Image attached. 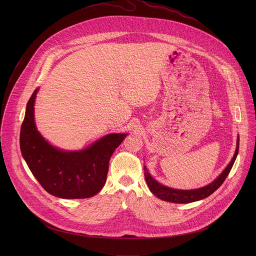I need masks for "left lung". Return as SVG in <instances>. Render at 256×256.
Listing matches in <instances>:
<instances>
[{
  "label": "left lung",
  "mask_w": 256,
  "mask_h": 256,
  "mask_svg": "<svg viewBox=\"0 0 256 256\" xmlns=\"http://www.w3.org/2000/svg\"><path fill=\"white\" fill-rule=\"evenodd\" d=\"M238 146H240V136L238 137L236 148L234 158H232V160L228 164V166L224 170V172L213 182L210 183L204 187L198 188V189L180 190V189H174V188L164 186V185L158 182L156 180H154L152 178V176L148 174V172L146 170V166H144V170H145L144 174H145V178H146L148 189L158 198L168 201V202H172V203H182L183 204V203H191V202L202 200V199L210 196L212 193H214L224 182V180L228 176V174L234 164V160H236L238 152Z\"/></svg>",
  "instance_id": "1"
}]
</instances>
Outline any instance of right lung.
Returning a JSON list of instances; mask_svg holds the SVG:
<instances>
[{
    "mask_svg": "<svg viewBox=\"0 0 256 256\" xmlns=\"http://www.w3.org/2000/svg\"><path fill=\"white\" fill-rule=\"evenodd\" d=\"M36 90L20 128V145L30 172L51 195L63 199L94 196L106 182L110 156L127 134H108L84 150L67 152L50 145L34 122Z\"/></svg>",
    "mask_w": 256,
    "mask_h": 256,
    "instance_id": "right-lung-1",
    "label": "right lung"
}]
</instances>
